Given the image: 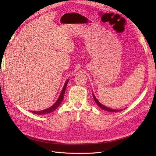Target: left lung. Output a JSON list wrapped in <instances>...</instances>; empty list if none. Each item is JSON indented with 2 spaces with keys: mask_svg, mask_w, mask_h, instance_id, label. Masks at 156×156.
Segmentation results:
<instances>
[{
  "mask_svg": "<svg viewBox=\"0 0 156 156\" xmlns=\"http://www.w3.org/2000/svg\"><path fill=\"white\" fill-rule=\"evenodd\" d=\"M93 98H94V101H95L96 103H97V104L98 105V107H99L103 109L104 111H107V112H119V111H122V110H115V109L110 108H108V107H105V106H104L103 105H102V104L101 103V102H100L99 101H98L96 97H94V94H93Z\"/></svg>",
  "mask_w": 156,
  "mask_h": 156,
  "instance_id": "8db88e82",
  "label": "left lung"
}]
</instances>
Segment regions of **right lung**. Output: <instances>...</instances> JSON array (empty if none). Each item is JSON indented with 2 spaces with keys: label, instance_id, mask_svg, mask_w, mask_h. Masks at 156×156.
<instances>
[{
  "label": "right lung",
  "instance_id": "add662e5",
  "mask_svg": "<svg viewBox=\"0 0 156 156\" xmlns=\"http://www.w3.org/2000/svg\"><path fill=\"white\" fill-rule=\"evenodd\" d=\"M68 81H69V79L66 81L65 85H64V87H63V88L62 89V93H61L59 97L58 98V101H57L55 102V103L51 106V107H50L49 108H48L46 109H45V110H42V111H30V112H32V113H34V114H36V115H46V114L51 113L52 112H54L55 110H56L57 108H58V107L61 104V102H62V101L63 99L64 94H65V92H66V87H67V85L68 83Z\"/></svg>",
  "mask_w": 156,
  "mask_h": 156
}]
</instances>
